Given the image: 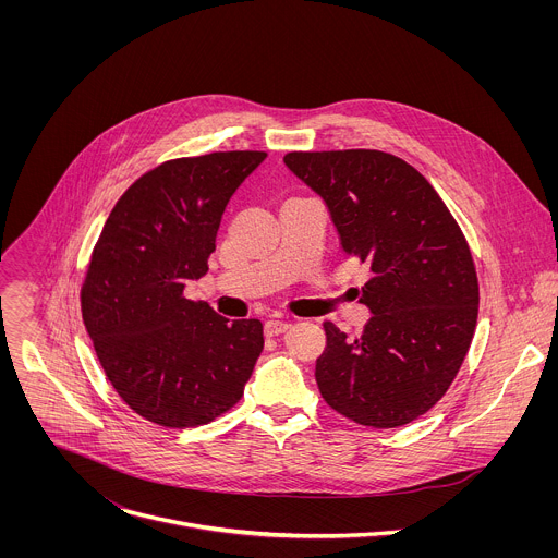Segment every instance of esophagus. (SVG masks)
Returning <instances> with one entry per match:
<instances>
[{
  "instance_id": "esophagus-1",
  "label": "esophagus",
  "mask_w": 558,
  "mask_h": 558,
  "mask_svg": "<svg viewBox=\"0 0 558 558\" xmlns=\"http://www.w3.org/2000/svg\"><path fill=\"white\" fill-rule=\"evenodd\" d=\"M290 326H292V324H290L288 319H268V322L264 324V332H266L268 337H275V335L286 332Z\"/></svg>"
}]
</instances>
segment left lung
Instances as JSON below:
<instances>
[{
    "instance_id": "8db88e82",
    "label": "left lung",
    "mask_w": 558,
    "mask_h": 558,
    "mask_svg": "<svg viewBox=\"0 0 558 558\" xmlns=\"http://www.w3.org/2000/svg\"><path fill=\"white\" fill-rule=\"evenodd\" d=\"M283 162L324 199L343 251L374 272L359 299L374 314L361 337L324 322L319 393L359 425H405L447 393L471 348L478 281L469 242L434 186L393 155L288 153Z\"/></svg>"
}]
</instances>
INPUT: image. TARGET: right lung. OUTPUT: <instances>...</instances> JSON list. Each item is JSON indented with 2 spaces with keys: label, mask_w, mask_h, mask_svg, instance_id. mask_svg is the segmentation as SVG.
Here are the masks:
<instances>
[{
  "label": "right lung",
  "mask_w": 558,
  "mask_h": 558,
  "mask_svg": "<svg viewBox=\"0 0 558 558\" xmlns=\"http://www.w3.org/2000/svg\"><path fill=\"white\" fill-rule=\"evenodd\" d=\"M266 153L162 162L113 206L81 286V314L107 380L162 427L206 425L239 403L264 348L259 319H230L184 299L230 197Z\"/></svg>",
  "instance_id": "right-lung-1"
}]
</instances>
